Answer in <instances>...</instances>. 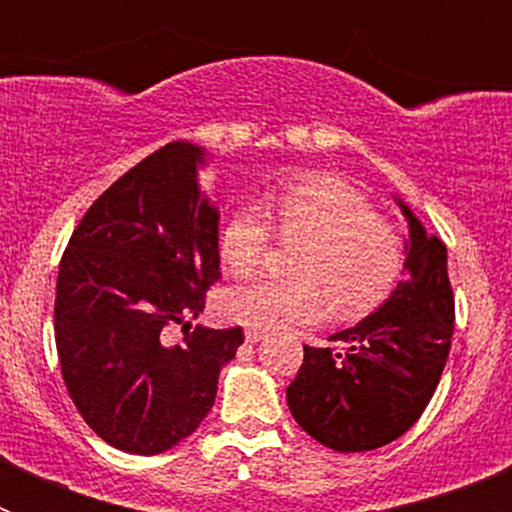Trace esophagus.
<instances>
[{
    "label": "esophagus",
    "instance_id": "obj_1",
    "mask_svg": "<svg viewBox=\"0 0 512 512\" xmlns=\"http://www.w3.org/2000/svg\"><path fill=\"white\" fill-rule=\"evenodd\" d=\"M264 333H266V330H261V328H246V341L248 343L261 341V338H264Z\"/></svg>",
    "mask_w": 512,
    "mask_h": 512
}]
</instances>
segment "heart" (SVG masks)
Here are the masks:
<instances>
[{"label": "heart", "mask_w": 512, "mask_h": 512, "mask_svg": "<svg viewBox=\"0 0 512 512\" xmlns=\"http://www.w3.org/2000/svg\"><path fill=\"white\" fill-rule=\"evenodd\" d=\"M264 207L284 238L307 241L295 259L302 279L235 284L220 297L225 318L251 328L318 323L330 305L341 318H361L392 295L405 246L364 194L330 176H312L266 194ZM271 243L274 228L259 205L238 207L220 230V253L238 274L259 269Z\"/></svg>", "instance_id": "1"}]
</instances>
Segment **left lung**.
I'll use <instances>...</instances> for the list:
<instances>
[{
	"instance_id": "8db88e82",
	"label": "left lung",
	"mask_w": 512,
	"mask_h": 512,
	"mask_svg": "<svg viewBox=\"0 0 512 512\" xmlns=\"http://www.w3.org/2000/svg\"><path fill=\"white\" fill-rule=\"evenodd\" d=\"M410 241L405 279L377 312L305 346L287 405L305 433L341 454L395 441L423 415L449 359L454 292L446 246L402 205Z\"/></svg>"
}]
</instances>
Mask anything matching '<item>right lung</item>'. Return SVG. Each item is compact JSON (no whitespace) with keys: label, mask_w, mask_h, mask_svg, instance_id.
<instances>
[{"label":"right lung","mask_w":512,"mask_h":512,"mask_svg":"<svg viewBox=\"0 0 512 512\" xmlns=\"http://www.w3.org/2000/svg\"><path fill=\"white\" fill-rule=\"evenodd\" d=\"M205 151L158 148L94 200L56 282V348L81 418L102 441L153 456L200 428L241 328H197L220 279L217 215L197 184ZM182 324V342L170 328Z\"/></svg>","instance_id":"right-lung-1"}]
</instances>
